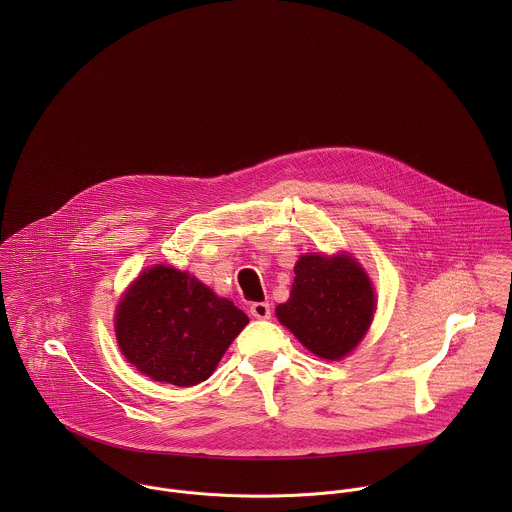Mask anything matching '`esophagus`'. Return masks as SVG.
<instances>
[{"instance_id":"34e87169","label":"esophagus","mask_w":512,"mask_h":512,"mask_svg":"<svg viewBox=\"0 0 512 512\" xmlns=\"http://www.w3.org/2000/svg\"><path fill=\"white\" fill-rule=\"evenodd\" d=\"M250 313H252L256 319H270L272 309H270V303H266V301H254V303L250 305Z\"/></svg>"}]
</instances>
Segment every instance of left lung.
Here are the masks:
<instances>
[{"mask_svg":"<svg viewBox=\"0 0 512 512\" xmlns=\"http://www.w3.org/2000/svg\"><path fill=\"white\" fill-rule=\"evenodd\" d=\"M293 274L290 299L276 307L278 319L313 355L343 359L365 337L376 305L365 270L349 256L309 254Z\"/></svg>","mask_w":512,"mask_h":512,"instance_id":"obj_1","label":"left lung"}]
</instances>
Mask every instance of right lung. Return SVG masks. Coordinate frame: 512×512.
I'll return each instance as SVG.
<instances>
[{"mask_svg":"<svg viewBox=\"0 0 512 512\" xmlns=\"http://www.w3.org/2000/svg\"><path fill=\"white\" fill-rule=\"evenodd\" d=\"M246 323L244 311L199 280L155 266L120 301L116 337L124 357L149 378L193 386L213 374Z\"/></svg>","mask_w":512,"mask_h":512,"instance_id":"1","label":"right lung"}]
</instances>
